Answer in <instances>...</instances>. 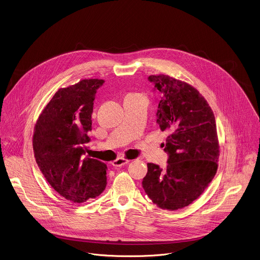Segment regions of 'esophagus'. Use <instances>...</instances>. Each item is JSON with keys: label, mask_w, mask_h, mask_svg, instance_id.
Here are the masks:
<instances>
[{"label": "esophagus", "mask_w": 260, "mask_h": 260, "mask_svg": "<svg viewBox=\"0 0 260 260\" xmlns=\"http://www.w3.org/2000/svg\"><path fill=\"white\" fill-rule=\"evenodd\" d=\"M129 161V159H127V158H124V157H117L115 160H113L112 162H111V165L113 166V167H122V166H124L125 164H127Z\"/></svg>", "instance_id": "34e87169"}]
</instances>
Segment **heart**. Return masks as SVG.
I'll list each match as a JSON object with an SVG mask.
<instances>
[{"mask_svg":"<svg viewBox=\"0 0 260 260\" xmlns=\"http://www.w3.org/2000/svg\"><path fill=\"white\" fill-rule=\"evenodd\" d=\"M131 95H140V94H131Z\"/></svg>","mask_w":260,"mask_h":260,"instance_id":"b5f03b06","label":"heart"}]
</instances>
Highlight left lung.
<instances>
[{
    "label": "left lung",
    "instance_id": "left-lung-1",
    "mask_svg": "<svg viewBox=\"0 0 260 260\" xmlns=\"http://www.w3.org/2000/svg\"><path fill=\"white\" fill-rule=\"evenodd\" d=\"M160 92L156 122L170 133L164 151L165 170L148 164L143 188L161 209L190 205L204 192L217 172L219 144L214 113L206 100L190 84L169 75H151Z\"/></svg>",
    "mask_w": 260,
    "mask_h": 260
}]
</instances>
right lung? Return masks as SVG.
<instances>
[{
    "mask_svg": "<svg viewBox=\"0 0 260 260\" xmlns=\"http://www.w3.org/2000/svg\"><path fill=\"white\" fill-rule=\"evenodd\" d=\"M103 79H83L60 88L45 106L34 129L36 162L53 189L65 199L83 203L106 187V165L85 157L93 102Z\"/></svg>",
    "mask_w": 260,
    "mask_h": 260,
    "instance_id": "obj_1",
    "label": "right lung"
}]
</instances>
